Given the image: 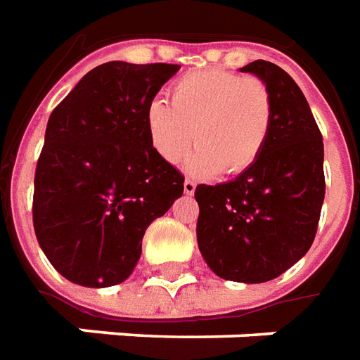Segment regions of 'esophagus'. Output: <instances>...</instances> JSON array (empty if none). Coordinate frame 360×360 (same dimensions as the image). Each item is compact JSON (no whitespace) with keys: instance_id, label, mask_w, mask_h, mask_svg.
I'll use <instances>...</instances> for the list:
<instances>
[{"instance_id":"1","label":"esophagus","mask_w":360,"mask_h":360,"mask_svg":"<svg viewBox=\"0 0 360 360\" xmlns=\"http://www.w3.org/2000/svg\"><path fill=\"white\" fill-rule=\"evenodd\" d=\"M184 192L188 193V195H192V193L195 192V182L190 180V178H186L184 180Z\"/></svg>"}]
</instances>
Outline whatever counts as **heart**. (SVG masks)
<instances>
[{
	"label": "heart",
	"mask_w": 360,
	"mask_h": 360,
	"mask_svg": "<svg viewBox=\"0 0 360 360\" xmlns=\"http://www.w3.org/2000/svg\"><path fill=\"white\" fill-rule=\"evenodd\" d=\"M145 120L153 147L167 162L178 165L195 143L193 172L234 176L248 170L266 149L274 96L257 77L225 70L190 71L170 89V104L153 101Z\"/></svg>",
	"instance_id": "heart-1"
}]
</instances>
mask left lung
<instances>
[{"instance_id": "obj_1", "label": "left lung", "mask_w": 360, "mask_h": 360, "mask_svg": "<svg viewBox=\"0 0 360 360\" xmlns=\"http://www.w3.org/2000/svg\"><path fill=\"white\" fill-rule=\"evenodd\" d=\"M274 96V127L259 159L226 184L195 188L198 246L223 279L264 283L285 274L314 242L322 211L323 141L307 98L266 60L242 68Z\"/></svg>"}]
</instances>
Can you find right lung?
<instances>
[{"label":"right lung","instance_id":"right-lung-1","mask_svg":"<svg viewBox=\"0 0 360 360\" xmlns=\"http://www.w3.org/2000/svg\"><path fill=\"white\" fill-rule=\"evenodd\" d=\"M174 63L108 62L50 114L34 172L32 223L58 274L83 287L126 281L184 176L151 143L147 106Z\"/></svg>","mask_w":360,"mask_h":360}]
</instances>
